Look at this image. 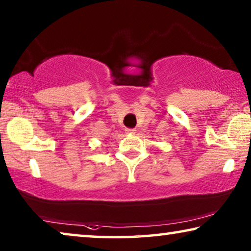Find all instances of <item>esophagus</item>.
I'll list each match as a JSON object with an SVG mask.
<instances>
[{
  "label": "esophagus",
  "mask_w": 251,
  "mask_h": 251,
  "mask_svg": "<svg viewBox=\"0 0 251 251\" xmlns=\"http://www.w3.org/2000/svg\"><path fill=\"white\" fill-rule=\"evenodd\" d=\"M125 132L127 134H133V133H135V129H134V128H126Z\"/></svg>",
  "instance_id": "34e87169"
}]
</instances>
